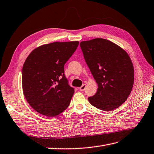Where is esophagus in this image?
Wrapping results in <instances>:
<instances>
[{"label": "esophagus", "instance_id": "1", "mask_svg": "<svg viewBox=\"0 0 154 154\" xmlns=\"http://www.w3.org/2000/svg\"><path fill=\"white\" fill-rule=\"evenodd\" d=\"M85 88H86V85H85V84H83L82 86H81V87H80V90L81 91H84V90L85 89Z\"/></svg>", "mask_w": 154, "mask_h": 154}]
</instances>
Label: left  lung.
<instances>
[{"label": "left lung", "instance_id": "1", "mask_svg": "<svg viewBox=\"0 0 154 154\" xmlns=\"http://www.w3.org/2000/svg\"><path fill=\"white\" fill-rule=\"evenodd\" d=\"M80 47L98 86L88 101L104 111L118 108L127 100L134 82L133 63L127 51L103 38L82 41Z\"/></svg>", "mask_w": 154, "mask_h": 154}]
</instances>
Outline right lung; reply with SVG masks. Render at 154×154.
Returning <instances> with one entry per match:
<instances>
[{"label":"right lung","mask_w":154,"mask_h":154,"mask_svg":"<svg viewBox=\"0 0 154 154\" xmlns=\"http://www.w3.org/2000/svg\"><path fill=\"white\" fill-rule=\"evenodd\" d=\"M78 44V41L44 44L27 57L22 67L23 93L38 113L54 117L69 106L74 90L64 75V65Z\"/></svg>","instance_id":"add662e5"}]
</instances>
